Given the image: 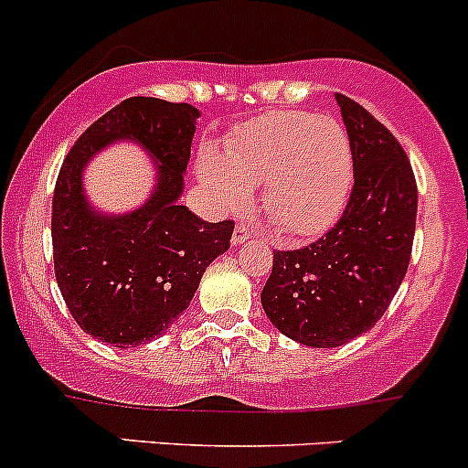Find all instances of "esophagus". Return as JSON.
<instances>
[{
    "instance_id": "34e87169",
    "label": "esophagus",
    "mask_w": 468,
    "mask_h": 468,
    "mask_svg": "<svg viewBox=\"0 0 468 468\" xmlns=\"http://www.w3.org/2000/svg\"><path fill=\"white\" fill-rule=\"evenodd\" d=\"M256 233H258L256 226L247 224V221H239V224L235 226V230H233V244H235V247H238V244L247 242V239L253 238V235H256Z\"/></svg>"
}]
</instances>
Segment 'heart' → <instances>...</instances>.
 <instances>
[{
    "label": "heart",
    "mask_w": 468,
    "mask_h": 468,
    "mask_svg": "<svg viewBox=\"0 0 468 468\" xmlns=\"http://www.w3.org/2000/svg\"><path fill=\"white\" fill-rule=\"evenodd\" d=\"M215 201L239 210L262 186V206L292 235H319L335 224L353 186V149L333 117L271 111L229 133L224 151L206 146L197 160Z\"/></svg>",
    "instance_id": "obj_1"
}]
</instances>
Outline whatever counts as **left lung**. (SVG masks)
I'll list each match as a JSON object with an SVG mask.
<instances>
[{"label": "left lung", "instance_id": "1", "mask_svg": "<svg viewBox=\"0 0 468 468\" xmlns=\"http://www.w3.org/2000/svg\"><path fill=\"white\" fill-rule=\"evenodd\" d=\"M335 99L353 149L351 199L317 242L273 251L261 294L269 322L314 348L374 328L403 282L417 226V181L403 146L360 103Z\"/></svg>", "mask_w": 468, "mask_h": 468}]
</instances>
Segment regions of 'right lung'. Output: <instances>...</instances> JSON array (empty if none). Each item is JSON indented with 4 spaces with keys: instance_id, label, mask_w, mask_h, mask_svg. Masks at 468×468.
Returning <instances> with one entry per match:
<instances>
[{
    "instance_id": "obj_1",
    "label": "right lung",
    "mask_w": 468,
    "mask_h": 468,
    "mask_svg": "<svg viewBox=\"0 0 468 468\" xmlns=\"http://www.w3.org/2000/svg\"><path fill=\"white\" fill-rule=\"evenodd\" d=\"M199 115L190 103L124 99L65 155L51 206L56 281L74 322L101 342L126 348L163 335L230 247L233 221L207 224L178 206ZM117 139L149 150L159 178L143 207L106 216L87 204L82 167Z\"/></svg>"
}]
</instances>
